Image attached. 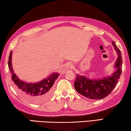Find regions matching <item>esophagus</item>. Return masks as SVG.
<instances>
[{"label":"esophagus","mask_w":131,"mask_h":131,"mask_svg":"<svg viewBox=\"0 0 131 131\" xmlns=\"http://www.w3.org/2000/svg\"><path fill=\"white\" fill-rule=\"evenodd\" d=\"M66 68L68 70H73L74 69V66L73 65L72 63H68L66 65Z\"/></svg>","instance_id":"esophagus-1"}]
</instances>
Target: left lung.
Masks as SVG:
<instances>
[{"label": "left lung", "mask_w": 131, "mask_h": 131, "mask_svg": "<svg viewBox=\"0 0 131 131\" xmlns=\"http://www.w3.org/2000/svg\"><path fill=\"white\" fill-rule=\"evenodd\" d=\"M112 44L118 55L114 66L116 71L111 76L99 80L90 79L87 77L76 74L74 86L80 94L88 99H101L109 95L116 86L122 73L123 60L120 50L113 41Z\"/></svg>", "instance_id": "obj_1"}]
</instances>
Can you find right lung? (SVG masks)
<instances>
[{
	"label": "right lung",
	"mask_w": 131,
	"mask_h": 131,
	"mask_svg": "<svg viewBox=\"0 0 131 131\" xmlns=\"http://www.w3.org/2000/svg\"><path fill=\"white\" fill-rule=\"evenodd\" d=\"M12 51L8 57V65L15 90L22 98L33 103H41L47 100L52 94V86L59 76L58 73H53L47 78L36 83H28L18 78L13 72L12 58Z\"/></svg>",
	"instance_id": "add662e5"
}]
</instances>
